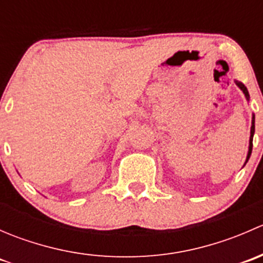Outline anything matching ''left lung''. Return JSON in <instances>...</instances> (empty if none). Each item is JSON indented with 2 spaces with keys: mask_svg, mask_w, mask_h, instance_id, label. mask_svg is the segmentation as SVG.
Instances as JSON below:
<instances>
[{
  "mask_svg": "<svg viewBox=\"0 0 263 263\" xmlns=\"http://www.w3.org/2000/svg\"><path fill=\"white\" fill-rule=\"evenodd\" d=\"M235 84L238 85V87H239L240 90L243 91V94L246 95V99L249 100V94H248V90H247V87L245 86V84H242V82L239 81H235ZM253 135H254V115L252 116V126H251V137H249V147H248V154H247V159H246V163L248 161L249 156H251L252 154V146H253V144H252V141H253Z\"/></svg>",
  "mask_w": 263,
  "mask_h": 263,
  "instance_id": "obj_1",
  "label": "left lung"
}]
</instances>
